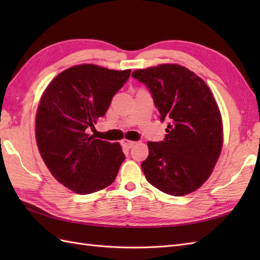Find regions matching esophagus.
Segmentation results:
<instances>
[{"instance_id":"obj_1","label":"esophagus","mask_w":260,"mask_h":260,"mask_svg":"<svg viewBox=\"0 0 260 260\" xmlns=\"http://www.w3.org/2000/svg\"><path fill=\"white\" fill-rule=\"evenodd\" d=\"M135 144H136V142H133V141H130V140H127V139L122 140V145L124 147H127V148H131Z\"/></svg>"}]
</instances>
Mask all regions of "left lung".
Masks as SVG:
<instances>
[{"mask_svg":"<svg viewBox=\"0 0 260 260\" xmlns=\"http://www.w3.org/2000/svg\"><path fill=\"white\" fill-rule=\"evenodd\" d=\"M132 77L152 94L160 120H169L161 142H148L141 167L161 192L192 193L211 175L222 148V120L208 85L177 64L138 69Z\"/></svg>","mask_w":260,"mask_h":260,"instance_id":"left-lung-1","label":"left lung"}]
</instances>
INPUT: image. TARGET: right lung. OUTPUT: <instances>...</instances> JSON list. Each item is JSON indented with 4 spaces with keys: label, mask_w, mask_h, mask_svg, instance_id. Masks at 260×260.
I'll use <instances>...</instances> for the list:
<instances>
[{
    "label": "right lung",
    "mask_w": 260,
    "mask_h": 260,
    "mask_svg": "<svg viewBox=\"0 0 260 260\" xmlns=\"http://www.w3.org/2000/svg\"><path fill=\"white\" fill-rule=\"evenodd\" d=\"M131 70L83 64L57 75L45 89L36 117V138L46 167L78 194L111 185L125 156L119 143L86 133L103 117Z\"/></svg>",
    "instance_id": "obj_1"
}]
</instances>
